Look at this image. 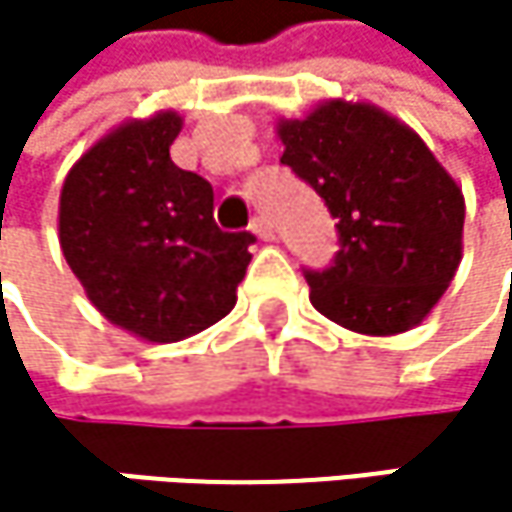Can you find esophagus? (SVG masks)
<instances>
[{
	"label": "esophagus",
	"instance_id": "esophagus-1",
	"mask_svg": "<svg viewBox=\"0 0 512 512\" xmlns=\"http://www.w3.org/2000/svg\"><path fill=\"white\" fill-rule=\"evenodd\" d=\"M252 231H255L260 240H275V228L266 216H255L252 219Z\"/></svg>",
	"mask_w": 512,
	"mask_h": 512
}]
</instances>
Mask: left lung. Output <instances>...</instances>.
Returning <instances> with one entry per match:
<instances>
[{"label": "left lung", "instance_id": "1", "mask_svg": "<svg viewBox=\"0 0 512 512\" xmlns=\"http://www.w3.org/2000/svg\"><path fill=\"white\" fill-rule=\"evenodd\" d=\"M275 133L281 162L338 219L335 263L305 272L311 305L358 335L415 329L460 269V183L409 124L364 100H320Z\"/></svg>", "mask_w": 512, "mask_h": 512}]
</instances>
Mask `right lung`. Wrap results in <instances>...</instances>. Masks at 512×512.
Listing matches in <instances>:
<instances>
[{
	"instance_id": "add662e5",
	"label": "right lung",
	"mask_w": 512,
	"mask_h": 512,
	"mask_svg": "<svg viewBox=\"0 0 512 512\" xmlns=\"http://www.w3.org/2000/svg\"><path fill=\"white\" fill-rule=\"evenodd\" d=\"M174 109L130 118L73 162L58 198V243L91 305L148 344H174L237 305L249 231L213 222V186L171 162Z\"/></svg>"
}]
</instances>
